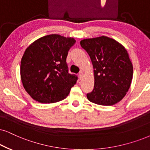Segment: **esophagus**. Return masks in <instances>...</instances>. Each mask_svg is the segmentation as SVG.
<instances>
[{"instance_id":"obj_1","label":"esophagus","mask_w":150,"mask_h":150,"mask_svg":"<svg viewBox=\"0 0 150 150\" xmlns=\"http://www.w3.org/2000/svg\"><path fill=\"white\" fill-rule=\"evenodd\" d=\"M83 75H84V73H83L82 71L79 72V79H81V78H82Z\"/></svg>"}]
</instances>
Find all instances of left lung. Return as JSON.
I'll list each match as a JSON object with an SVG mask.
<instances>
[{
  "mask_svg": "<svg viewBox=\"0 0 150 150\" xmlns=\"http://www.w3.org/2000/svg\"><path fill=\"white\" fill-rule=\"evenodd\" d=\"M80 45L90 56L94 69V88L86 94L88 100L104 106L120 102L133 77L127 51L117 41L105 36L83 39Z\"/></svg>",
  "mask_w": 150,
  "mask_h": 150,
  "instance_id": "8db88e82",
  "label": "left lung"
}]
</instances>
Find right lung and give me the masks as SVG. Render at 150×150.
Here are the masks:
<instances>
[{"label":"right lung","instance_id":"right-lung-1","mask_svg":"<svg viewBox=\"0 0 150 150\" xmlns=\"http://www.w3.org/2000/svg\"><path fill=\"white\" fill-rule=\"evenodd\" d=\"M71 37L45 36L25 51L21 62V78L24 88L36 101L54 103L65 99L77 82L69 73L66 57L75 44Z\"/></svg>","mask_w":150,"mask_h":150}]
</instances>
